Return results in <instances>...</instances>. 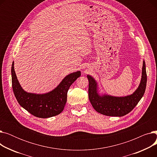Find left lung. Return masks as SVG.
Segmentation results:
<instances>
[{"mask_svg": "<svg viewBox=\"0 0 157 157\" xmlns=\"http://www.w3.org/2000/svg\"><path fill=\"white\" fill-rule=\"evenodd\" d=\"M88 98L96 111L109 117H123L132 110L141 99L146 90L147 74L145 62L143 61L142 78L137 89L130 95L126 97H113L97 93V85L95 79L89 75Z\"/></svg>", "mask_w": 157, "mask_h": 157, "instance_id": "8db88e82", "label": "left lung"}]
</instances>
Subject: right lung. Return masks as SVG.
Masks as SVG:
<instances>
[{"mask_svg": "<svg viewBox=\"0 0 157 157\" xmlns=\"http://www.w3.org/2000/svg\"><path fill=\"white\" fill-rule=\"evenodd\" d=\"M80 76V71L70 74L52 92L45 94H35L24 91L16 77L14 62L11 67L12 87L16 100L25 109L41 118L52 117L62 112L67 102L69 88Z\"/></svg>", "mask_w": 157, "mask_h": 157, "instance_id": "1", "label": "right lung"}]
</instances>
